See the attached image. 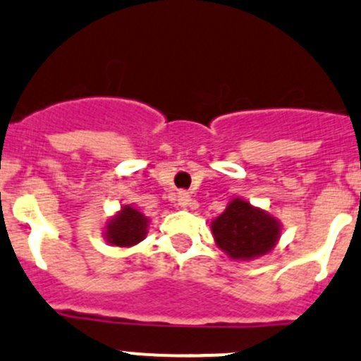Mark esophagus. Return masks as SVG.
Returning <instances> with one entry per match:
<instances>
[{"instance_id":"obj_1","label":"esophagus","mask_w":361,"mask_h":361,"mask_svg":"<svg viewBox=\"0 0 361 361\" xmlns=\"http://www.w3.org/2000/svg\"><path fill=\"white\" fill-rule=\"evenodd\" d=\"M190 201H192V197L188 192H180V194H178V206L187 207L188 204H190Z\"/></svg>"}]
</instances>
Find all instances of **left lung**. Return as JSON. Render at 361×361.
I'll use <instances>...</instances> for the list:
<instances>
[{"mask_svg": "<svg viewBox=\"0 0 361 361\" xmlns=\"http://www.w3.org/2000/svg\"><path fill=\"white\" fill-rule=\"evenodd\" d=\"M216 246L232 260H253L267 255L281 235V224L267 211L235 197L211 221Z\"/></svg>", "mask_w": 361, "mask_h": 361, "instance_id": "1", "label": "left lung"}]
</instances>
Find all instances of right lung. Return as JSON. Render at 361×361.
Here are the masks:
<instances>
[{
	"instance_id": "right-lung-1",
	"label": "right lung",
	"mask_w": 361,
	"mask_h": 361,
	"mask_svg": "<svg viewBox=\"0 0 361 361\" xmlns=\"http://www.w3.org/2000/svg\"><path fill=\"white\" fill-rule=\"evenodd\" d=\"M148 224L150 220L141 211L127 204V206L120 207V211H116V214H113L106 221L104 239L111 246L129 248L147 238Z\"/></svg>"
}]
</instances>
